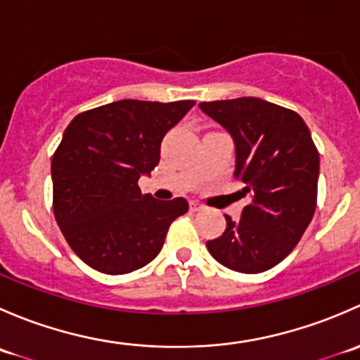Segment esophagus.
I'll return each instance as SVG.
<instances>
[{
    "label": "esophagus",
    "instance_id": "obj_1",
    "mask_svg": "<svg viewBox=\"0 0 360 360\" xmlns=\"http://www.w3.org/2000/svg\"><path fill=\"white\" fill-rule=\"evenodd\" d=\"M190 209L193 210V212H198V210L205 209V205H203V203H200V202L193 200V202H190Z\"/></svg>",
    "mask_w": 360,
    "mask_h": 360
}]
</instances>
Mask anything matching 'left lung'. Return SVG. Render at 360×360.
<instances>
[{
	"instance_id": "8db88e82",
	"label": "left lung",
	"mask_w": 360,
	"mask_h": 360,
	"mask_svg": "<svg viewBox=\"0 0 360 360\" xmlns=\"http://www.w3.org/2000/svg\"><path fill=\"white\" fill-rule=\"evenodd\" d=\"M230 132L233 176L250 197L238 221L226 217L221 237L207 242L216 261L242 274H261L296 248L317 207L319 151L296 111L257 97L200 103Z\"/></svg>"
}]
</instances>
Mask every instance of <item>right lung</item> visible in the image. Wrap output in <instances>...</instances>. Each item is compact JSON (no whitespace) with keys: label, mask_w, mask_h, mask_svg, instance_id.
Here are the masks:
<instances>
[{"label":"right lung","mask_w":360,"mask_h":360,"mask_svg":"<svg viewBox=\"0 0 360 360\" xmlns=\"http://www.w3.org/2000/svg\"><path fill=\"white\" fill-rule=\"evenodd\" d=\"M195 101L123 99L83 111L52 157L53 216L76 256L94 270L122 275L143 268L163 248L184 198L163 202L137 184L160 162L163 136Z\"/></svg>","instance_id":"obj_1"}]
</instances>
